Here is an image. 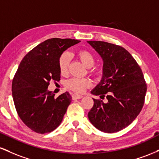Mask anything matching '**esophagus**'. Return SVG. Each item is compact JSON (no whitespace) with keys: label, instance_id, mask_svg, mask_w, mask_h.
<instances>
[{"label":"esophagus","instance_id":"34e87169","mask_svg":"<svg viewBox=\"0 0 159 159\" xmlns=\"http://www.w3.org/2000/svg\"><path fill=\"white\" fill-rule=\"evenodd\" d=\"M72 99L75 100V99H80V98H81L82 97H83V96H81V95H79V94H77V93H74V94H72Z\"/></svg>","mask_w":159,"mask_h":159}]
</instances>
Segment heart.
Instances as JSON below:
<instances>
[{"label":"heart","mask_w":159,"mask_h":159,"mask_svg":"<svg viewBox=\"0 0 159 159\" xmlns=\"http://www.w3.org/2000/svg\"><path fill=\"white\" fill-rule=\"evenodd\" d=\"M78 56L83 64L87 68L93 66L95 64V57L90 52L87 50H81L78 53ZM71 59V55L69 52H63L60 56L58 61L60 72L61 74H66L68 71L69 63ZM91 72L95 73L96 69H91ZM92 85V82L89 78H73L66 82V87L70 90L77 93H83L86 89Z\"/></svg>","instance_id":"b5f03b06"}]
</instances>
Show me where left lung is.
<instances>
[{"label":"left lung","instance_id":"8db88e82","mask_svg":"<svg viewBox=\"0 0 159 159\" xmlns=\"http://www.w3.org/2000/svg\"><path fill=\"white\" fill-rule=\"evenodd\" d=\"M103 61L101 81L91 91L93 99L88 113L90 123L106 133L117 132L135 120L143 106L147 84L141 69L123 47L102 41H87Z\"/></svg>","mask_w":159,"mask_h":159}]
</instances>
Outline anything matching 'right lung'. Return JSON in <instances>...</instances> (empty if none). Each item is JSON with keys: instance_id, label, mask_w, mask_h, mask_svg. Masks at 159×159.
Returning <instances> with one entry per match:
<instances>
[{"instance_id": "add662e5", "label": "right lung", "mask_w": 159, "mask_h": 159, "mask_svg": "<svg viewBox=\"0 0 159 159\" xmlns=\"http://www.w3.org/2000/svg\"><path fill=\"white\" fill-rule=\"evenodd\" d=\"M79 40L52 38L43 42L24 57L12 83L14 105L20 119L39 134L54 131L63 120L72 100L68 92L54 97L49 82L59 81L60 56Z\"/></svg>"}]
</instances>
